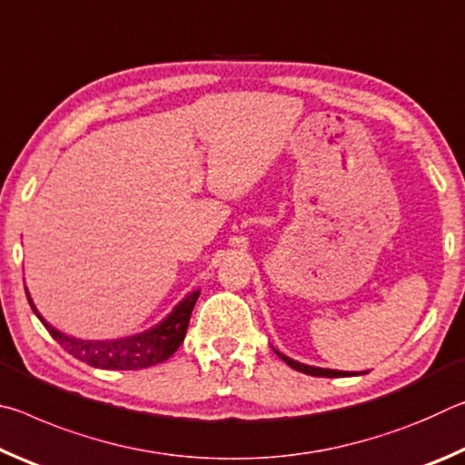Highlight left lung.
Instances as JSON below:
<instances>
[{
    "label": "left lung",
    "mask_w": 465,
    "mask_h": 465,
    "mask_svg": "<svg viewBox=\"0 0 465 465\" xmlns=\"http://www.w3.org/2000/svg\"><path fill=\"white\" fill-rule=\"evenodd\" d=\"M277 352V355L285 361V363L289 365V367H293V369H297V371H302V373H305V375H313V377H349V375H363V371L361 373H352V371H336V369H322V367H313V365H305V363H299V361H293V359H289L287 355H282V352H279V351H274Z\"/></svg>",
    "instance_id": "8db88e82"
}]
</instances>
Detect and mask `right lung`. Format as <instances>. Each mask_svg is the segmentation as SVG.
I'll list each match as a JSON object with an SVG mask.
<instances>
[{
    "instance_id": "obj_1",
    "label": "right lung",
    "mask_w": 465,
    "mask_h": 465,
    "mask_svg": "<svg viewBox=\"0 0 465 465\" xmlns=\"http://www.w3.org/2000/svg\"><path fill=\"white\" fill-rule=\"evenodd\" d=\"M201 291L196 289L188 293L174 310H172L160 324L145 330V332L124 336V338H110V341H84L69 334L59 332L53 328L33 303V297L26 291L28 303L36 318L43 322V326L49 330V334L57 341L69 355L84 361L92 367L98 369H116V371H135V369H145L170 359L178 351L186 336L191 313L199 299Z\"/></svg>"
}]
</instances>
